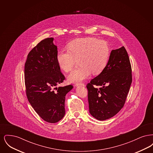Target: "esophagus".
I'll list each match as a JSON object with an SVG mask.
<instances>
[{
	"label": "esophagus",
	"mask_w": 153,
	"mask_h": 153,
	"mask_svg": "<svg viewBox=\"0 0 153 153\" xmlns=\"http://www.w3.org/2000/svg\"><path fill=\"white\" fill-rule=\"evenodd\" d=\"M75 86L76 87H77V86H84V84L82 83V82H76L75 84Z\"/></svg>",
	"instance_id": "obj_1"
}]
</instances>
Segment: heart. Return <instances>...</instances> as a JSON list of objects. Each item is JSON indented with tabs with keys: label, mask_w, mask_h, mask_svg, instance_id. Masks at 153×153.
<instances>
[{
	"label": "heart",
	"mask_w": 153,
	"mask_h": 153,
	"mask_svg": "<svg viewBox=\"0 0 153 153\" xmlns=\"http://www.w3.org/2000/svg\"><path fill=\"white\" fill-rule=\"evenodd\" d=\"M109 48L106 42L96 38L88 37L75 39L68 45V50L58 51L57 61L65 72L73 69L77 59L80 67L68 76L71 82H77L88 78L91 73L98 74L107 65Z\"/></svg>",
	"instance_id": "heart-1"
}]
</instances>
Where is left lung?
Returning a JSON list of instances; mask_svg holds the SVG:
<instances>
[{"label":"left lung","mask_w":153,"mask_h":153,"mask_svg":"<svg viewBox=\"0 0 153 153\" xmlns=\"http://www.w3.org/2000/svg\"><path fill=\"white\" fill-rule=\"evenodd\" d=\"M131 82V64L125 48L112 50L104 70L87 85L91 115L99 120L115 116L123 107Z\"/></svg>","instance_id":"left-lung-1"}]
</instances>
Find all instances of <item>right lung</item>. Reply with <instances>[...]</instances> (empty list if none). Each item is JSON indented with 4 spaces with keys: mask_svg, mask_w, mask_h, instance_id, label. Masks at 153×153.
Wrapping results in <instances>:
<instances>
[{
    "mask_svg": "<svg viewBox=\"0 0 153 153\" xmlns=\"http://www.w3.org/2000/svg\"><path fill=\"white\" fill-rule=\"evenodd\" d=\"M53 38L36 45L27 55L25 65V82L27 99L45 121L54 123L65 114V96L72 85L56 86L65 79L57 61V47Z\"/></svg>",
    "mask_w": 153,
    "mask_h": 153,
    "instance_id": "1",
    "label": "right lung"
}]
</instances>
